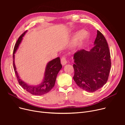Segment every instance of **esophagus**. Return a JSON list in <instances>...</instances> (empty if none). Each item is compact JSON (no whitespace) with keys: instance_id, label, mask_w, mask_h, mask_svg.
<instances>
[{"instance_id":"obj_1","label":"esophagus","mask_w":125,"mask_h":125,"mask_svg":"<svg viewBox=\"0 0 125 125\" xmlns=\"http://www.w3.org/2000/svg\"><path fill=\"white\" fill-rule=\"evenodd\" d=\"M61 64L63 65H64L66 64L67 62V59H66V58L65 57H63L61 58Z\"/></svg>"}]
</instances>
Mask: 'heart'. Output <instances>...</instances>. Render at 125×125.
<instances>
[{
	"label": "heart",
	"mask_w": 125,
	"mask_h": 125,
	"mask_svg": "<svg viewBox=\"0 0 125 125\" xmlns=\"http://www.w3.org/2000/svg\"><path fill=\"white\" fill-rule=\"evenodd\" d=\"M87 37L86 32L83 30H82L78 32L75 35L74 39L73 41V45L74 47L77 46L81 42H82L84 39Z\"/></svg>",
	"instance_id": "b5f03b06"
}]
</instances>
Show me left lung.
<instances>
[{
	"instance_id": "1",
	"label": "left lung",
	"mask_w": 125,
	"mask_h": 125,
	"mask_svg": "<svg viewBox=\"0 0 125 125\" xmlns=\"http://www.w3.org/2000/svg\"><path fill=\"white\" fill-rule=\"evenodd\" d=\"M73 59V80L80 88L94 92L106 83L111 68L110 54L106 39L99 30L91 50H78Z\"/></svg>"
}]
</instances>
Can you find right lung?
<instances>
[{"instance_id": "add662e5", "label": "right lung", "mask_w": 125, "mask_h": 125, "mask_svg": "<svg viewBox=\"0 0 125 125\" xmlns=\"http://www.w3.org/2000/svg\"><path fill=\"white\" fill-rule=\"evenodd\" d=\"M27 31L24 32L20 36L17 41L13 51V66L16 75L17 80L20 85L26 91L34 95H42L48 93L55 86L57 75L62 67L60 62V59L57 57L56 59L50 61L45 68L44 77L42 82L37 86H30L22 81L19 77V76L16 70V67L15 64V54L18 49L20 43H21L22 38L24 36Z\"/></svg>"}]
</instances>
